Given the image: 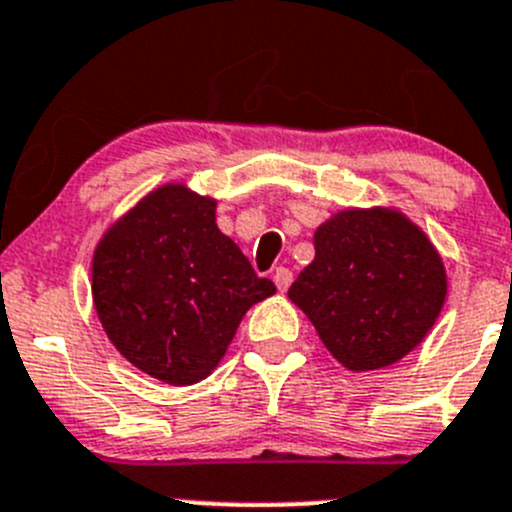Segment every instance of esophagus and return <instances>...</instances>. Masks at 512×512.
<instances>
[{
    "mask_svg": "<svg viewBox=\"0 0 512 512\" xmlns=\"http://www.w3.org/2000/svg\"><path fill=\"white\" fill-rule=\"evenodd\" d=\"M272 280H275L277 290H280V292H285L287 287H290V282H292V272L287 270V267H277V270H275V275H272Z\"/></svg>",
    "mask_w": 512,
    "mask_h": 512,
    "instance_id": "34e87169",
    "label": "esophagus"
}]
</instances>
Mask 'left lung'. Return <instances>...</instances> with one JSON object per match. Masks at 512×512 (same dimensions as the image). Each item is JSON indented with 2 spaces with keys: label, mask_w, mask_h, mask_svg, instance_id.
<instances>
[{
  "label": "left lung",
  "mask_w": 512,
  "mask_h": 512,
  "mask_svg": "<svg viewBox=\"0 0 512 512\" xmlns=\"http://www.w3.org/2000/svg\"><path fill=\"white\" fill-rule=\"evenodd\" d=\"M315 260L287 297L350 372L403 360L433 330L448 272L423 227L398 207H347L315 230Z\"/></svg>",
  "instance_id": "left-lung-1"
}]
</instances>
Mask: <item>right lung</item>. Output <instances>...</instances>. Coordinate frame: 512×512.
Segmentation results:
<instances>
[{
  "instance_id": "add662e5",
  "label": "right lung",
  "mask_w": 512,
  "mask_h": 512,
  "mask_svg": "<svg viewBox=\"0 0 512 512\" xmlns=\"http://www.w3.org/2000/svg\"><path fill=\"white\" fill-rule=\"evenodd\" d=\"M217 200L167 182L114 220L94 247L92 302L119 355L185 388L225 357L242 317L275 295L215 222Z\"/></svg>"
}]
</instances>
